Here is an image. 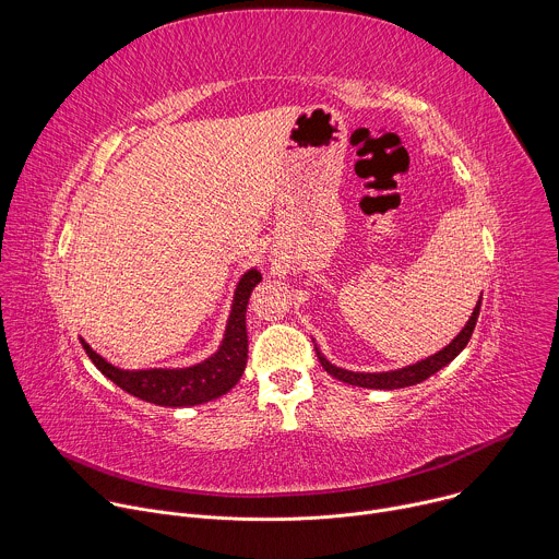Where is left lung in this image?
Returning a JSON list of instances; mask_svg holds the SVG:
<instances>
[{"instance_id": "obj_1", "label": "left lung", "mask_w": 559, "mask_h": 559, "mask_svg": "<svg viewBox=\"0 0 559 559\" xmlns=\"http://www.w3.org/2000/svg\"><path fill=\"white\" fill-rule=\"evenodd\" d=\"M480 305H483V294H480V298H477V305L473 307V313H471V318L466 321V325L462 328V332H460L444 349H440L438 354H433V356H429V358H425V360H418V362H414V365H407V367H403V369L373 371V373H369V371H367V373H365V371H349V369H341V367L332 365L316 345H313V349H316V356H318V360H321L323 369H325L330 376H334V378H338V380H343V382H347V384L367 386V389H386V391L412 386V384H418V382L427 380L429 376H433V373L440 371L442 367H447V365L466 347V343H468V338H471V334H473V330H475L477 316H480Z\"/></svg>"}]
</instances>
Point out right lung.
Wrapping results in <instances>:
<instances>
[{"instance_id": "obj_1", "label": "right lung", "mask_w": 559, "mask_h": 559, "mask_svg": "<svg viewBox=\"0 0 559 559\" xmlns=\"http://www.w3.org/2000/svg\"><path fill=\"white\" fill-rule=\"evenodd\" d=\"M259 270H248L236 285L231 311L227 318L225 336L216 354L199 365L183 369H119L102 358L93 347L82 341L95 367L123 391L141 397L145 403L162 407H194L227 393L241 380L248 362V330L246 311L252 289L261 283Z\"/></svg>"}]
</instances>
